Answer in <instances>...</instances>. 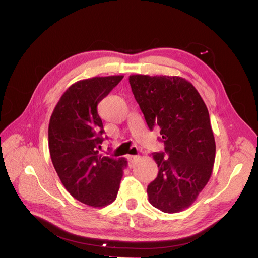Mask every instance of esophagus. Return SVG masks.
Wrapping results in <instances>:
<instances>
[{
	"mask_svg": "<svg viewBox=\"0 0 258 258\" xmlns=\"http://www.w3.org/2000/svg\"><path fill=\"white\" fill-rule=\"evenodd\" d=\"M127 159H128L129 163H130V166L132 167V165H134L135 161L138 159V156H135V155H128V156H127Z\"/></svg>",
	"mask_w": 258,
	"mask_h": 258,
	"instance_id": "obj_1",
	"label": "esophagus"
}]
</instances>
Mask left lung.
I'll list each match as a JSON object with an SVG mask.
<instances>
[{
  "mask_svg": "<svg viewBox=\"0 0 258 258\" xmlns=\"http://www.w3.org/2000/svg\"><path fill=\"white\" fill-rule=\"evenodd\" d=\"M148 128L160 127L165 153H153L158 175L147 186L151 205L165 213L190 207L212 175L215 140L206 103L179 76H129Z\"/></svg>",
  "mask_w": 258,
  "mask_h": 258,
  "instance_id": "8db88e82",
  "label": "left lung"
}]
</instances>
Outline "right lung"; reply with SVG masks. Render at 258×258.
Wrapping results in <instances>:
<instances>
[{"label": "right lung", "mask_w": 258, "mask_h": 258, "mask_svg": "<svg viewBox=\"0 0 258 258\" xmlns=\"http://www.w3.org/2000/svg\"><path fill=\"white\" fill-rule=\"evenodd\" d=\"M122 77L97 76L74 83L61 96L49 120L50 158L61 183L75 199L93 208L115 201L127 167L124 158L99 154L104 130L98 104Z\"/></svg>", "instance_id": "1"}]
</instances>
